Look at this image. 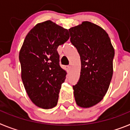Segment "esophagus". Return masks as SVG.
Returning a JSON list of instances; mask_svg holds the SVG:
<instances>
[{
    "label": "esophagus",
    "mask_w": 130,
    "mask_h": 130,
    "mask_svg": "<svg viewBox=\"0 0 130 130\" xmlns=\"http://www.w3.org/2000/svg\"><path fill=\"white\" fill-rule=\"evenodd\" d=\"M66 68L67 69L68 71H70V69H71V66H66Z\"/></svg>",
    "instance_id": "obj_1"
}]
</instances>
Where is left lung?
<instances>
[{
	"label": "left lung",
	"instance_id": "left-lung-1",
	"mask_svg": "<svg viewBox=\"0 0 130 130\" xmlns=\"http://www.w3.org/2000/svg\"><path fill=\"white\" fill-rule=\"evenodd\" d=\"M69 32L81 62L80 77L73 86L75 102L81 107H90L102 101L109 87L114 48L107 33L89 21L72 27Z\"/></svg>",
	"mask_w": 130,
	"mask_h": 130
}]
</instances>
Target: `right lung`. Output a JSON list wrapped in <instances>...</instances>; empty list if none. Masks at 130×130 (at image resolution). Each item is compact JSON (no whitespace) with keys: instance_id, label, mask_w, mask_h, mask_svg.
<instances>
[{"instance_id":"add662e5","label":"right lung","mask_w":130,"mask_h":130,"mask_svg":"<svg viewBox=\"0 0 130 130\" xmlns=\"http://www.w3.org/2000/svg\"><path fill=\"white\" fill-rule=\"evenodd\" d=\"M69 38L67 29L49 20L37 24L25 37L19 55L21 79L28 97L39 107L57 105L66 75L57 48Z\"/></svg>"}]
</instances>
